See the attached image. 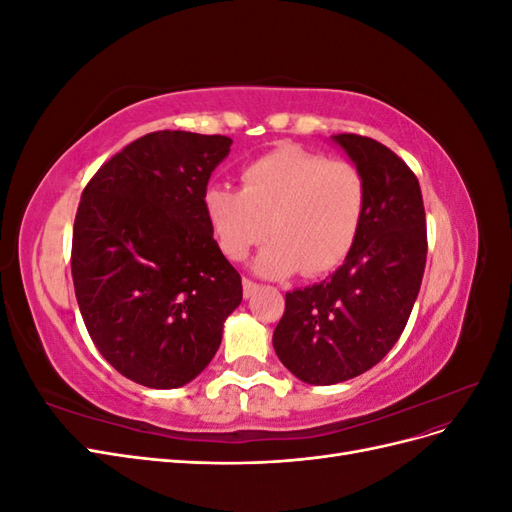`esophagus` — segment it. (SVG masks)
I'll use <instances>...</instances> for the list:
<instances>
[{"label": "esophagus", "instance_id": "esophagus-1", "mask_svg": "<svg viewBox=\"0 0 512 512\" xmlns=\"http://www.w3.org/2000/svg\"><path fill=\"white\" fill-rule=\"evenodd\" d=\"M256 290H258V284H256V282H252V280H243V297H245V299L254 297Z\"/></svg>", "mask_w": 512, "mask_h": 512}]
</instances>
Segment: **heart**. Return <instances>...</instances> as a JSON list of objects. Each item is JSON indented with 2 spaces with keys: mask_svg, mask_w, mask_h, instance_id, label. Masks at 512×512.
<instances>
[{
  "mask_svg": "<svg viewBox=\"0 0 512 512\" xmlns=\"http://www.w3.org/2000/svg\"><path fill=\"white\" fill-rule=\"evenodd\" d=\"M363 213L359 170L290 145L247 164L241 190L213 185L205 194L207 222L226 258L243 260L273 237L256 260L267 277L337 269L359 237Z\"/></svg>",
  "mask_w": 512,
  "mask_h": 512,
  "instance_id": "obj_1",
  "label": "heart"
}]
</instances>
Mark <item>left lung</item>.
I'll return each mask as SVG.
<instances>
[{"label": "left lung", "mask_w": 512, "mask_h": 512, "mask_svg": "<svg viewBox=\"0 0 512 512\" xmlns=\"http://www.w3.org/2000/svg\"><path fill=\"white\" fill-rule=\"evenodd\" d=\"M333 141L365 181L359 237L329 280L286 292L273 348L294 376L329 386L365 374L404 333L421 290L427 224L421 185L389 147L359 134Z\"/></svg>", "instance_id": "left-lung-1"}]
</instances>
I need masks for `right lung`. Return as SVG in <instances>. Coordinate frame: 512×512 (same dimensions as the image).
<instances>
[{
    "instance_id": "add662e5",
    "label": "right lung",
    "mask_w": 512,
    "mask_h": 512,
    "mask_svg": "<svg viewBox=\"0 0 512 512\" xmlns=\"http://www.w3.org/2000/svg\"><path fill=\"white\" fill-rule=\"evenodd\" d=\"M230 145L220 134H145L100 166L76 211L72 280L89 337L149 389L192 382L243 299L205 215Z\"/></svg>"
}]
</instances>
